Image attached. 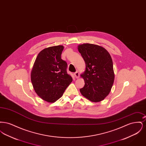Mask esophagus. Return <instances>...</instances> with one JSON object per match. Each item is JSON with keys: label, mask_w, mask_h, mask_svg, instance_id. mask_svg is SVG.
Returning <instances> with one entry per match:
<instances>
[{"label": "esophagus", "mask_w": 146, "mask_h": 146, "mask_svg": "<svg viewBox=\"0 0 146 146\" xmlns=\"http://www.w3.org/2000/svg\"><path fill=\"white\" fill-rule=\"evenodd\" d=\"M74 76H75V77H76V78H78L79 77V73L78 72H76L74 73Z\"/></svg>", "instance_id": "1"}]
</instances>
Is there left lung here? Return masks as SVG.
<instances>
[{"label":"left lung","instance_id":"obj_1","mask_svg":"<svg viewBox=\"0 0 146 146\" xmlns=\"http://www.w3.org/2000/svg\"><path fill=\"white\" fill-rule=\"evenodd\" d=\"M78 49L86 64L85 71L81 75L85 85L80 91L92 102L101 101L110 94L114 83L111 56L103 47L95 44H83Z\"/></svg>","mask_w":146,"mask_h":146}]
</instances>
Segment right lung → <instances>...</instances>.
Returning a JSON list of instances; mask_svg holds the SVG:
<instances>
[{
	"label": "right lung",
	"mask_w": 146,
	"mask_h": 146,
	"mask_svg": "<svg viewBox=\"0 0 146 146\" xmlns=\"http://www.w3.org/2000/svg\"><path fill=\"white\" fill-rule=\"evenodd\" d=\"M63 46L42 50L37 56L31 72V82L36 94L42 100L54 102L62 96L72 82L67 74V63L62 60Z\"/></svg>",
	"instance_id": "right-lung-1"
}]
</instances>
